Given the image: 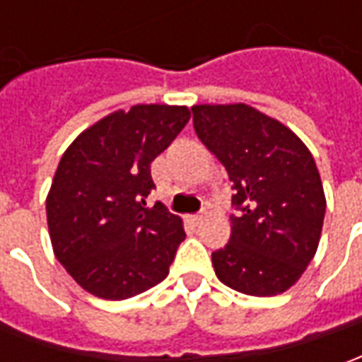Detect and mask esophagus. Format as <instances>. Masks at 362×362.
<instances>
[{
	"label": "esophagus",
	"mask_w": 362,
	"mask_h": 362,
	"mask_svg": "<svg viewBox=\"0 0 362 362\" xmlns=\"http://www.w3.org/2000/svg\"><path fill=\"white\" fill-rule=\"evenodd\" d=\"M202 219H204V215H188V221L192 223V225H197V223H202Z\"/></svg>",
	"instance_id": "1"
}]
</instances>
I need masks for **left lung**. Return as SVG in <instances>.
Returning a JSON list of instances; mask_svg holds the SVG:
<instances>
[{"label":"left lung","mask_w":362,"mask_h":362,"mask_svg":"<svg viewBox=\"0 0 362 362\" xmlns=\"http://www.w3.org/2000/svg\"><path fill=\"white\" fill-rule=\"evenodd\" d=\"M197 137L233 182L230 240L213 252L221 283L252 296L285 293L318 250L326 196L314 157L279 119L248 104H196Z\"/></svg>","instance_id":"1"}]
</instances>
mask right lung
Instances as JSON below:
<instances>
[{"mask_svg": "<svg viewBox=\"0 0 362 362\" xmlns=\"http://www.w3.org/2000/svg\"><path fill=\"white\" fill-rule=\"evenodd\" d=\"M188 106L135 104L112 112L62 155L46 197L54 254L87 293L124 300L155 287L186 238L160 202L151 163L188 124Z\"/></svg>", "mask_w": 362, "mask_h": 362, "instance_id": "right-lung-1", "label": "right lung"}]
</instances>
